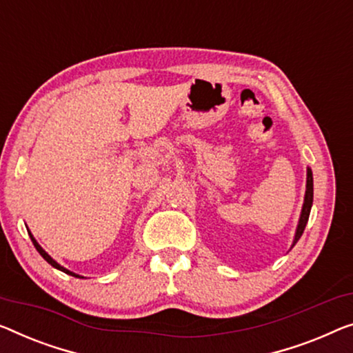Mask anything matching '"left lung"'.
Listing matches in <instances>:
<instances>
[{"label": "left lung", "mask_w": 353, "mask_h": 353, "mask_svg": "<svg viewBox=\"0 0 353 353\" xmlns=\"http://www.w3.org/2000/svg\"><path fill=\"white\" fill-rule=\"evenodd\" d=\"M312 199H314V181H312V171L307 170V183H306V196H304V204L301 210V217H299V223L296 228V234H294L293 245L298 243V239L301 238L304 228H306V223L309 220V214H311L312 208Z\"/></svg>", "instance_id": "obj_1"}]
</instances>
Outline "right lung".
Segmentation results:
<instances>
[{
  "label": "right lung",
  "instance_id": "add662e5",
  "mask_svg": "<svg viewBox=\"0 0 353 353\" xmlns=\"http://www.w3.org/2000/svg\"><path fill=\"white\" fill-rule=\"evenodd\" d=\"M30 238H31V241H33V244H34V247H36V250H38L39 252V254H41V256H42V259H44L47 263H49V265H52V266H54V268H57V270H60V271H63V272H66V274H71V276H74V277H81V276H77V274H74V272H71V271H68L66 270V268H63V266H60L59 265V263H57L54 259H52V256L49 255V254H47V252L44 250V249H42V247L38 244V243H36V239L33 238V236H31L30 234Z\"/></svg>",
  "mask_w": 353,
  "mask_h": 353
}]
</instances>
